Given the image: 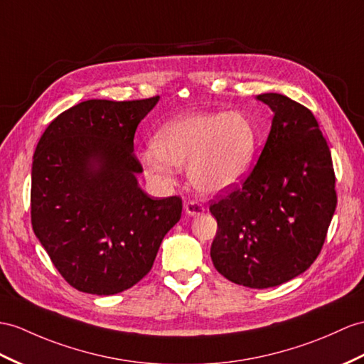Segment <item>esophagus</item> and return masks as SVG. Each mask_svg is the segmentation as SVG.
I'll return each instance as SVG.
<instances>
[{
	"mask_svg": "<svg viewBox=\"0 0 364 364\" xmlns=\"http://www.w3.org/2000/svg\"><path fill=\"white\" fill-rule=\"evenodd\" d=\"M185 211H187V215H190V216H199L203 211H205V207L196 200H188L187 203H185Z\"/></svg>",
	"mask_w": 364,
	"mask_h": 364,
	"instance_id": "1",
	"label": "esophagus"
}]
</instances>
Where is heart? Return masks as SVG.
Listing matches in <instances>:
<instances>
[{
	"label": "heart",
	"mask_w": 364,
	"mask_h": 364,
	"mask_svg": "<svg viewBox=\"0 0 364 364\" xmlns=\"http://www.w3.org/2000/svg\"><path fill=\"white\" fill-rule=\"evenodd\" d=\"M258 131L241 112H193L179 115L156 132L153 149L140 161L157 183L173 182V167L187 165L190 183L202 194L236 187L253 165Z\"/></svg>",
	"instance_id": "heart-1"
}]
</instances>
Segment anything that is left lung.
<instances>
[{
  "label": "left lung",
  "mask_w": 364,
  "mask_h": 364,
  "mask_svg": "<svg viewBox=\"0 0 364 364\" xmlns=\"http://www.w3.org/2000/svg\"><path fill=\"white\" fill-rule=\"evenodd\" d=\"M256 99L273 111L272 128L247 179L210 205L218 220L210 255L228 281L267 289L314 264L336 191L332 156L312 111L274 92Z\"/></svg>",
  "instance_id": "1"
}]
</instances>
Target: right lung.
<instances>
[{
	"label": "right lung",
	"instance_id": "right-lung-1",
	"mask_svg": "<svg viewBox=\"0 0 364 364\" xmlns=\"http://www.w3.org/2000/svg\"><path fill=\"white\" fill-rule=\"evenodd\" d=\"M159 102L86 100L49 123L32 162L33 233L74 289L114 295L151 270L162 239L179 223V196L139 187L134 134Z\"/></svg>",
	"mask_w": 364,
	"mask_h": 364
}]
</instances>
